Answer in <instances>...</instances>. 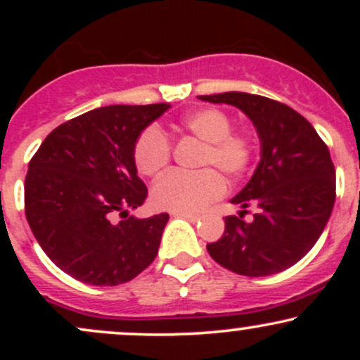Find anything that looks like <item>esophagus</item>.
<instances>
[{
  "label": "esophagus",
  "mask_w": 360,
  "mask_h": 360,
  "mask_svg": "<svg viewBox=\"0 0 360 360\" xmlns=\"http://www.w3.org/2000/svg\"><path fill=\"white\" fill-rule=\"evenodd\" d=\"M172 217L174 218H183V220H188L191 223H196L201 220L200 214H194V213H172Z\"/></svg>",
  "instance_id": "esophagus-1"
}]
</instances>
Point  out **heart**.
I'll return each instance as SVG.
<instances>
[{"label": "heart", "mask_w": 360, "mask_h": 360, "mask_svg": "<svg viewBox=\"0 0 360 360\" xmlns=\"http://www.w3.org/2000/svg\"><path fill=\"white\" fill-rule=\"evenodd\" d=\"M181 128L203 142L198 166L214 167L229 179H237L249 167L254 146L249 135L232 131V122L218 108L194 110L181 120ZM135 166L142 174L155 176L171 159V143L159 128L150 127L140 135L134 150ZM225 191L221 176L213 169L186 174L172 171L152 186L150 201L155 208L174 213H196Z\"/></svg>", "instance_id": "obj_1"}]
</instances>
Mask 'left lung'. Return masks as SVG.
<instances>
[{
    "label": "left lung",
    "instance_id": "left-lung-1",
    "mask_svg": "<svg viewBox=\"0 0 360 360\" xmlns=\"http://www.w3.org/2000/svg\"><path fill=\"white\" fill-rule=\"evenodd\" d=\"M198 100L240 110L260 142L254 174L230 200L242 212L257 206L254 220L226 217L221 238L206 249L225 269L249 278L289 269L311 250L332 214L335 167L328 147L307 118L279 101L238 91Z\"/></svg>",
    "mask_w": 360,
    "mask_h": 360
}]
</instances>
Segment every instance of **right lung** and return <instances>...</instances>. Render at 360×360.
I'll return each mask as SVG.
<instances>
[{"label": "right lung", "mask_w": 360, "mask_h": 360, "mask_svg": "<svg viewBox=\"0 0 360 360\" xmlns=\"http://www.w3.org/2000/svg\"><path fill=\"white\" fill-rule=\"evenodd\" d=\"M171 108L111 105L52 130L28 164L25 214L37 242L65 274L91 286L134 279L159 252L167 213L130 217L147 198L134 150ZM120 212L123 221L114 220Z\"/></svg>", "instance_id": "right-lung-1"}]
</instances>
